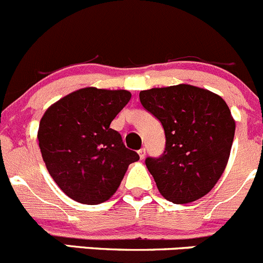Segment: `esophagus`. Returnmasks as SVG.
I'll use <instances>...</instances> for the list:
<instances>
[{"label": "esophagus", "mask_w": 263, "mask_h": 263, "mask_svg": "<svg viewBox=\"0 0 263 263\" xmlns=\"http://www.w3.org/2000/svg\"><path fill=\"white\" fill-rule=\"evenodd\" d=\"M138 155H139L140 160H143V158L145 157V148H140V149L138 151Z\"/></svg>", "instance_id": "esophagus-1"}]
</instances>
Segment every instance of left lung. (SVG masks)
<instances>
[{"mask_svg": "<svg viewBox=\"0 0 263 263\" xmlns=\"http://www.w3.org/2000/svg\"><path fill=\"white\" fill-rule=\"evenodd\" d=\"M143 107L158 119L166 137L160 157H147L160 193L176 204L206 196L222 175L235 121L220 96L189 84L142 90Z\"/></svg>", "mask_w": 263, "mask_h": 263, "instance_id": "left-lung-1", "label": "left lung"}]
</instances>
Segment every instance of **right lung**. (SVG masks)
<instances>
[{
  "mask_svg": "<svg viewBox=\"0 0 263 263\" xmlns=\"http://www.w3.org/2000/svg\"><path fill=\"white\" fill-rule=\"evenodd\" d=\"M128 90H75L47 108L38 142L54 183L74 201L98 204L114 196L128 166L139 160L110 124L130 101Z\"/></svg>",
  "mask_w": 263,
  "mask_h": 263,
  "instance_id": "obj_1",
  "label": "right lung"
}]
</instances>
